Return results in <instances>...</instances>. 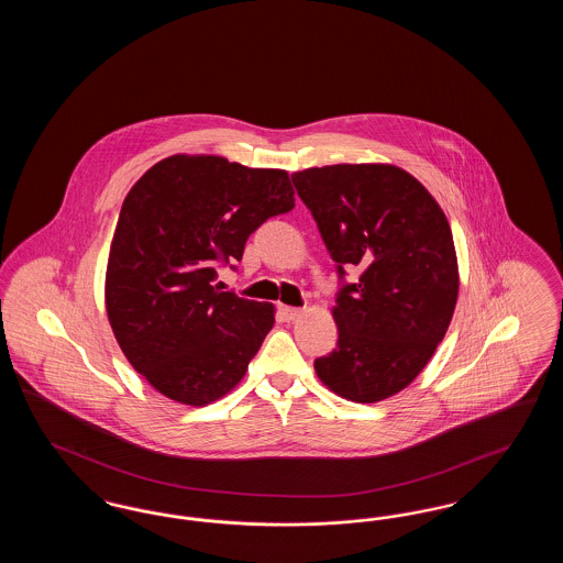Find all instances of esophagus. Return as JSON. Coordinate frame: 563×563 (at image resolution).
Wrapping results in <instances>:
<instances>
[{
	"label": "esophagus",
	"mask_w": 563,
	"mask_h": 563,
	"mask_svg": "<svg viewBox=\"0 0 563 563\" xmlns=\"http://www.w3.org/2000/svg\"><path fill=\"white\" fill-rule=\"evenodd\" d=\"M278 314H280L283 321L291 322L301 317V310L299 308H291V306H280Z\"/></svg>",
	"instance_id": "34e87169"
}]
</instances>
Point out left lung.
I'll return each instance as SVG.
<instances>
[{
    "label": "left lung",
    "instance_id": "obj_1",
    "mask_svg": "<svg viewBox=\"0 0 563 563\" xmlns=\"http://www.w3.org/2000/svg\"><path fill=\"white\" fill-rule=\"evenodd\" d=\"M335 262L338 346L314 361L335 395L388 399L420 374L457 299L450 223L427 188L390 164H333L291 175ZM360 280L349 284L346 268Z\"/></svg>",
    "mask_w": 563,
    "mask_h": 563
}]
</instances>
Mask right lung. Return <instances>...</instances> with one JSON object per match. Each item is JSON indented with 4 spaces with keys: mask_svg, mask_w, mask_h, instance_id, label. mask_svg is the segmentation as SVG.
<instances>
[{
    "mask_svg": "<svg viewBox=\"0 0 563 563\" xmlns=\"http://www.w3.org/2000/svg\"><path fill=\"white\" fill-rule=\"evenodd\" d=\"M294 207L285 170L219 156H170L129 191L109 251L108 317L164 397L198 407L241 382L274 308L221 291L217 268H236L246 239Z\"/></svg>",
    "mask_w": 563,
    "mask_h": 563,
    "instance_id": "add662e5",
    "label": "right lung"
}]
</instances>
